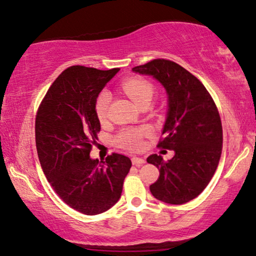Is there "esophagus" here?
Masks as SVG:
<instances>
[{
	"label": "esophagus",
	"instance_id": "34e87169",
	"mask_svg": "<svg viewBox=\"0 0 256 256\" xmlns=\"http://www.w3.org/2000/svg\"><path fill=\"white\" fill-rule=\"evenodd\" d=\"M146 162H145V159H142V158H138V156H134V158H132V164H134V166H142V165H144Z\"/></svg>",
	"mask_w": 256,
	"mask_h": 256
}]
</instances>
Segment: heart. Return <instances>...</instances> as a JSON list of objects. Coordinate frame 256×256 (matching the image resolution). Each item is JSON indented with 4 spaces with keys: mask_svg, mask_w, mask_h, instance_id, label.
Listing matches in <instances>:
<instances>
[{
    "mask_svg": "<svg viewBox=\"0 0 256 256\" xmlns=\"http://www.w3.org/2000/svg\"><path fill=\"white\" fill-rule=\"evenodd\" d=\"M122 90L125 94L134 100L136 105H140L145 102L151 103L153 94H154V88L148 80L142 78H128L122 82ZM111 102V94L108 91H103L96 100V114L100 120H104L108 116V105ZM150 134L148 128H124L116 137V142L122 148L131 150V151H138L142 148L144 136Z\"/></svg>",
    "mask_w": 256,
    "mask_h": 256,
    "instance_id": "1",
    "label": "heart"
}]
</instances>
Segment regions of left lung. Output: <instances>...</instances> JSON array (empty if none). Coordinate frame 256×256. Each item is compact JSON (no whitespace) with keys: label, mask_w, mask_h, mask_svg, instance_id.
<instances>
[{"label":"left lung","mask_w":256,"mask_h":256,"mask_svg":"<svg viewBox=\"0 0 256 256\" xmlns=\"http://www.w3.org/2000/svg\"><path fill=\"white\" fill-rule=\"evenodd\" d=\"M158 80L168 94V114L158 146L173 150L164 162L152 154L148 164L159 168V178L150 186L156 199L182 205L199 196L216 172L222 148V126L218 108L204 84L179 64L168 60L132 68Z\"/></svg>","instance_id":"1"}]
</instances>
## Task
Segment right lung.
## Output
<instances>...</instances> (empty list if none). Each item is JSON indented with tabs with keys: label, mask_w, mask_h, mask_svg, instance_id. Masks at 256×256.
Returning <instances> with one entry per match:
<instances>
[{
	"label": "right lung",
	"mask_w": 256,
	"mask_h": 256,
	"mask_svg": "<svg viewBox=\"0 0 256 256\" xmlns=\"http://www.w3.org/2000/svg\"><path fill=\"white\" fill-rule=\"evenodd\" d=\"M118 71L68 68L37 112L36 148L44 174L66 205L86 216L103 213L118 202L132 165L128 156L118 153L105 162L90 156L100 130L96 100Z\"/></svg>",
	"instance_id": "right-lung-1"
}]
</instances>
